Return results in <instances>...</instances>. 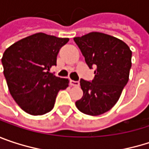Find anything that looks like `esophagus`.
<instances>
[{
    "instance_id": "34e87169",
    "label": "esophagus",
    "mask_w": 149,
    "mask_h": 149,
    "mask_svg": "<svg viewBox=\"0 0 149 149\" xmlns=\"http://www.w3.org/2000/svg\"><path fill=\"white\" fill-rule=\"evenodd\" d=\"M71 84L72 85V86H75V87H77V86H79V82L78 81H74V80H71Z\"/></svg>"
}]
</instances>
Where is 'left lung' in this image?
Returning a JSON list of instances; mask_svg holds the SVG:
<instances>
[{
    "mask_svg": "<svg viewBox=\"0 0 149 149\" xmlns=\"http://www.w3.org/2000/svg\"><path fill=\"white\" fill-rule=\"evenodd\" d=\"M73 40L89 68H95L94 79H80L84 95L76 106L86 115L104 114L116 104L129 81L132 52L123 40L102 33Z\"/></svg>",
    "mask_w": 149,
    "mask_h": 149,
    "instance_id": "8db88e82",
    "label": "left lung"
}]
</instances>
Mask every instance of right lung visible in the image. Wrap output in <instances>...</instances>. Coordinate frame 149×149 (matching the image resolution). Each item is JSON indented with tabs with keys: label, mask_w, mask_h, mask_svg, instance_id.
Here are the masks:
<instances>
[{
	"label": "right lung",
	"mask_w": 149,
	"mask_h": 149,
	"mask_svg": "<svg viewBox=\"0 0 149 149\" xmlns=\"http://www.w3.org/2000/svg\"><path fill=\"white\" fill-rule=\"evenodd\" d=\"M69 41L39 33L22 39L3 53L1 63L9 92L25 112L40 116L51 111L59 91L68 79L56 77L50 68L57 65L59 49Z\"/></svg>",
	"instance_id": "right-lung-1"
}]
</instances>
